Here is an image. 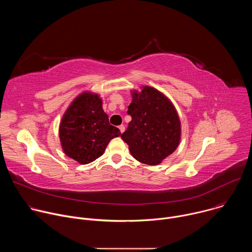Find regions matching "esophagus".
<instances>
[{
	"mask_svg": "<svg viewBox=\"0 0 252 252\" xmlns=\"http://www.w3.org/2000/svg\"><path fill=\"white\" fill-rule=\"evenodd\" d=\"M119 128H120L121 133H123V132L125 131V126H123V125H122V126H119Z\"/></svg>",
	"mask_w": 252,
	"mask_h": 252,
	"instance_id": "1",
	"label": "esophagus"
}]
</instances>
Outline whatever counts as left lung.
Masks as SVG:
<instances>
[{"label":"left lung","instance_id":"obj_1","mask_svg":"<svg viewBox=\"0 0 252 252\" xmlns=\"http://www.w3.org/2000/svg\"><path fill=\"white\" fill-rule=\"evenodd\" d=\"M131 117L122 138L138 161L157 165L170 156L182 139V124L172 101L158 90L142 86L130 91Z\"/></svg>","mask_w":252,"mask_h":252}]
</instances>
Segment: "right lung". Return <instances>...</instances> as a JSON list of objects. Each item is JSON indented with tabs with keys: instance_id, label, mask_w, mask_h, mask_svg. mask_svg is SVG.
Masks as SVG:
<instances>
[{
	"instance_id": "obj_1",
	"label": "right lung",
	"mask_w": 252,
	"mask_h": 252,
	"mask_svg": "<svg viewBox=\"0 0 252 252\" xmlns=\"http://www.w3.org/2000/svg\"><path fill=\"white\" fill-rule=\"evenodd\" d=\"M120 129L109 123L102 99L93 92H83L69 103L60 123L59 136L63 152L81 164H88L103 155Z\"/></svg>"
}]
</instances>
